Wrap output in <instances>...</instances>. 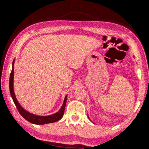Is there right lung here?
<instances>
[{
	"label": "right lung",
	"instance_id": "obj_1",
	"mask_svg": "<svg viewBox=\"0 0 149 149\" xmlns=\"http://www.w3.org/2000/svg\"><path fill=\"white\" fill-rule=\"evenodd\" d=\"M14 61H13V65H14ZM13 80H14V65L12 66V72L10 75V80H9V87H10V93L11 97L12 98V100L14 102L15 105L17 108V110L22 117L24 119H26L27 121L31 122L33 124L37 125H41V124H45V123H53L57 121L60 120L63 117L64 114V110L65 107V104H66V100H67V96L65 97L64 103H63L62 107L60 108V110L58 112H56V114H54L52 115L47 116H37L35 114H31L26 110H25L23 108L21 107L16 98V96L14 95V89H13Z\"/></svg>",
	"mask_w": 149,
	"mask_h": 149
}]
</instances>
